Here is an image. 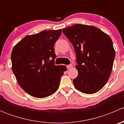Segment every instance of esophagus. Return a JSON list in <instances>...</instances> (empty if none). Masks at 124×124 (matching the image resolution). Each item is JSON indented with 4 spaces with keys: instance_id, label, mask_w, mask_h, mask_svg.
Here are the masks:
<instances>
[{
    "instance_id": "1",
    "label": "esophagus",
    "mask_w": 124,
    "mask_h": 124,
    "mask_svg": "<svg viewBox=\"0 0 124 124\" xmlns=\"http://www.w3.org/2000/svg\"><path fill=\"white\" fill-rule=\"evenodd\" d=\"M72 64H70V65H68L67 66V68H68V69H70V68H72Z\"/></svg>"
}]
</instances>
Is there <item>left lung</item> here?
I'll list each match as a JSON object with an SVG mask.
<instances>
[{
  "mask_svg": "<svg viewBox=\"0 0 124 124\" xmlns=\"http://www.w3.org/2000/svg\"><path fill=\"white\" fill-rule=\"evenodd\" d=\"M63 33L76 52L78 74L74 85L87 94L98 92L109 78L115 57L110 37L95 26L82 24L66 27Z\"/></svg>",
  "mask_w": 124,
  "mask_h": 124,
  "instance_id": "1",
  "label": "left lung"
}]
</instances>
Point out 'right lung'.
<instances>
[{
    "label": "right lung",
    "instance_id": "right-lung-1",
    "mask_svg": "<svg viewBox=\"0 0 124 124\" xmlns=\"http://www.w3.org/2000/svg\"><path fill=\"white\" fill-rule=\"evenodd\" d=\"M62 29L44 31L27 35L17 44L11 53L12 69L17 82L30 95L42 98L59 88L65 65H56L54 45Z\"/></svg>",
    "mask_w": 124,
    "mask_h": 124
}]
</instances>
